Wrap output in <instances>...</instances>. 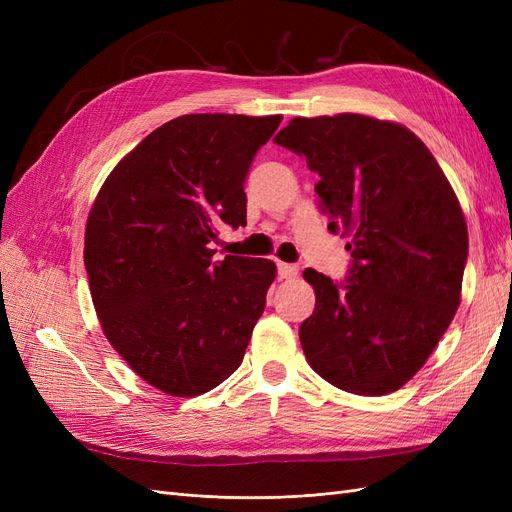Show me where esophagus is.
Masks as SVG:
<instances>
[{"mask_svg": "<svg viewBox=\"0 0 512 512\" xmlns=\"http://www.w3.org/2000/svg\"><path fill=\"white\" fill-rule=\"evenodd\" d=\"M277 275H280L282 280H294V277L299 275V267L288 265V262H280V265H277Z\"/></svg>", "mask_w": 512, "mask_h": 512, "instance_id": "34e87169", "label": "esophagus"}]
</instances>
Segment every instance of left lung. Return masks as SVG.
I'll return each mask as SVG.
<instances>
[{
  "label": "left lung",
  "mask_w": 512,
  "mask_h": 512,
  "mask_svg": "<svg viewBox=\"0 0 512 512\" xmlns=\"http://www.w3.org/2000/svg\"><path fill=\"white\" fill-rule=\"evenodd\" d=\"M275 143L316 170L331 232L354 258L344 286L305 269L316 307L299 329L320 378L354 395L401 389L461 303L468 226L455 190L414 132L359 113L294 117Z\"/></svg>",
  "instance_id": "8db88e82"
}]
</instances>
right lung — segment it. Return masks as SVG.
<instances>
[{
  "mask_svg": "<svg viewBox=\"0 0 512 512\" xmlns=\"http://www.w3.org/2000/svg\"><path fill=\"white\" fill-rule=\"evenodd\" d=\"M282 115H181L106 177L85 226L102 331L136 376L173 397L222 384L241 361L277 267L213 260L218 228L245 226L243 183Z\"/></svg>",
  "mask_w": 512,
  "mask_h": 512,
  "instance_id": "obj_1",
  "label": "right lung"
}]
</instances>
